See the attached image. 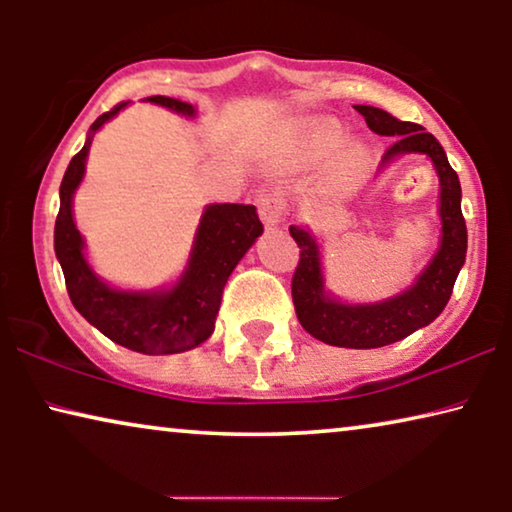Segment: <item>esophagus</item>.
Listing matches in <instances>:
<instances>
[{"label": "esophagus", "mask_w": 512, "mask_h": 512, "mask_svg": "<svg viewBox=\"0 0 512 512\" xmlns=\"http://www.w3.org/2000/svg\"><path fill=\"white\" fill-rule=\"evenodd\" d=\"M256 205H258V214H261V221L268 228H275L284 221L286 200L282 193L275 191V188H265V191L258 193Z\"/></svg>", "instance_id": "1"}]
</instances>
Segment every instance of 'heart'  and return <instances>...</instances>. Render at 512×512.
I'll return each instance as SVG.
<instances>
[{"label": "heart", "mask_w": 512, "mask_h": 512, "mask_svg": "<svg viewBox=\"0 0 512 512\" xmlns=\"http://www.w3.org/2000/svg\"><path fill=\"white\" fill-rule=\"evenodd\" d=\"M340 142H342V132L335 128V125L326 123V125H321V128L314 130L312 153H314V156L324 158V156H328V153H333L335 149H338ZM359 163H361V158L356 156V153H349V156L345 158V163H342V167H340V172L342 174L354 172L356 167H359Z\"/></svg>", "instance_id": "1"}]
</instances>
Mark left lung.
Wrapping results in <instances>:
<instances>
[{
	"mask_svg": "<svg viewBox=\"0 0 512 512\" xmlns=\"http://www.w3.org/2000/svg\"><path fill=\"white\" fill-rule=\"evenodd\" d=\"M377 135L394 137L384 151L382 165L403 153H426L440 177V221L443 237L433 261L426 265L415 286L401 296L373 305H345L324 293L319 247L303 228L291 226L289 233L300 249V261L291 279V296L298 321L312 338L333 347L375 349L408 338L417 328L431 324L445 310L454 282L466 261V221L461 214V186L457 172L447 163L443 146L422 125L398 121L389 111L354 104Z\"/></svg>",
	"mask_w": 512,
	"mask_h": 512,
	"instance_id": "obj_1",
	"label": "left lung"
}]
</instances>
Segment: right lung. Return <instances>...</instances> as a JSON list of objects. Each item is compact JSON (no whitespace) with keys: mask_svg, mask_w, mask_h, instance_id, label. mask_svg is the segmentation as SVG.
Segmentation results:
<instances>
[{"mask_svg":"<svg viewBox=\"0 0 512 512\" xmlns=\"http://www.w3.org/2000/svg\"><path fill=\"white\" fill-rule=\"evenodd\" d=\"M149 102L193 116L188 102L153 95ZM128 102L116 104L90 125V137L69 163L60 184V212L55 219V256L65 272L67 293L76 310L109 340L139 354H177L198 347L214 333L223 286L230 272L263 233L254 205H209L202 214L188 268L170 291H116L95 277L83 258V240L72 219V195L86 172V156L95 130Z\"/></svg>","mask_w":512,"mask_h":512,"instance_id":"obj_1","label":"right lung"}]
</instances>
